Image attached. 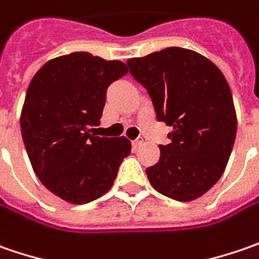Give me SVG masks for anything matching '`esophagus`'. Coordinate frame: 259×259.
Here are the masks:
<instances>
[{"label": "esophagus", "instance_id": "34e87169", "mask_svg": "<svg viewBox=\"0 0 259 259\" xmlns=\"http://www.w3.org/2000/svg\"><path fill=\"white\" fill-rule=\"evenodd\" d=\"M141 145H142V141H141V139H136V141H132V146H133V149H135V151H136V149H138V148H139Z\"/></svg>", "mask_w": 259, "mask_h": 259}]
</instances>
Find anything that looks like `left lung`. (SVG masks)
I'll list each match as a JSON object with an SVG mask.
<instances>
[{
	"label": "left lung",
	"instance_id": "8db88e82",
	"mask_svg": "<svg viewBox=\"0 0 259 259\" xmlns=\"http://www.w3.org/2000/svg\"><path fill=\"white\" fill-rule=\"evenodd\" d=\"M132 76L151 97L158 121L171 126V143L146 168L152 187L178 201H191L214 186L229 161L236 113L228 81L207 58L166 48L127 61Z\"/></svg>",
	"mask_w": 259,
	"mask_h": 259
}]
</instances>
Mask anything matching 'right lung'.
Segmentation results:
<instances>
[{
    "instance_id": "right-lung-1",
    "label": "right lung",
    "mask_w": 259,
    "mask_h": 259,
    "mask_svg": "<svg viewBox=\"0 0 259 259\" xmlns=\"http://www.w3.org/2000/svg\"><path fill=\"white\" fill-rule=\"evenodd\" d=\"M127 73L120 61L75 52L45 63L28 85L21 135L41 184L72 204L111 188L130 142L90 133L100 124L111 82Z\"/></svg>"
}]
</instances>
